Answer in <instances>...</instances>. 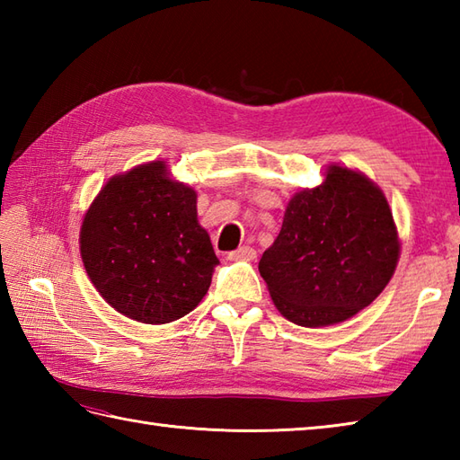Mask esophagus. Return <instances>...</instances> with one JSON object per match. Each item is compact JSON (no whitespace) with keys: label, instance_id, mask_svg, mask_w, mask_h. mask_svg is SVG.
I'll return each instance as SVG.
<instances>
[{"label":"esophagus","instance_id":"obj_1","mask_svg":"<svg viewBox=\"0 0 460 460\" xmlns=\"http://www.w3.org/2000/svg\"><path fill=\"white\" fill-rule=\"evenodd\" d=\"M255 257H257V251L252 247H247V245L229 252V261H252Z\"/></svg>","mask_w":460,"mask_h":460}]
</instances>
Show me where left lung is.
Segmentation results:
<instances>
[{"mask_svg": "<svg viewBox=\"0 0 460 460\" xmlns=\"http://www.w3.org/2000/svg\"><path fill=\"white\" fill-rule=\"evenodd\" d=\"M399 249L384 191L364 173L332 164L318 188L292 195L259 272L282 316L320 328L369 306L392 280Z\"/></svg>", "mask_w": 460, "mask_h": 460, "instance_id": "8db88e82", "label": "left lung"}]
</instances>
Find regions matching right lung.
I'll list each match as a JSON object with an SVG mask.
<instances>
[{
    "mask_svg": "<svg viewBox=\"0 0 460 460\" xmlns=\"http://www.w3.org/2000/svg\"><path fill=\"white\" fill-rule=\"evenodd\" d=\"M81 257L101 296L144 324L190 314L219 265L198 221V193L160 160L106 181L84 213Z\"/></svg>",
    "mask_w": 460,
    "mask_h": 460,
    "instance_id": "obj_1",
    "label": "right lung"
}]
</instances>
